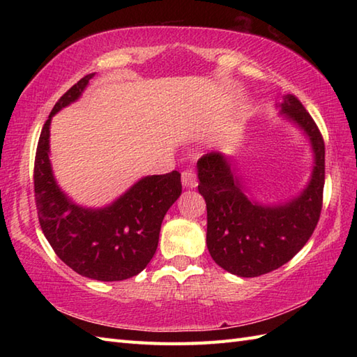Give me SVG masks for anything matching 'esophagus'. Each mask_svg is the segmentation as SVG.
I'll use <instances>...</instances> for the list:
<instances>
[{"mask_svg":"<svg viewBox=\"0 0 357 357\" xmlns=\"http://www.w3.org/2000/svg\"><path fill=\"white\" fill-rule=\"evenodd\" d=\"M181 179H183L184 187L195 188L196 185H198V178H196L195 172L190 170V169H187V170H184L183 173H181Z\"/></svg>","mask_w":357,"mask_h":357,"instance_id":"esophagus-1","label":"esophagus"}]
</instances>
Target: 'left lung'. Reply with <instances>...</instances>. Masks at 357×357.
Returning <instances> with one entry per match:
<instances>
[{
	"label": "left lung",
	"mask_w": 357,
	"mask_h": 357,
	"mask_svg": "<svg viewBox=\"0 0 357 357\" xmlns=\"http://www.w3.org/2000/svg\"><path fill=\"white\" fill-rule=\"evenodd\" d=\"M280 113L298 124L312 142V179L298 198L282 206L250 201L222 153L198 161V190L207 204V248L231 275L256 278L282 267L312 236L322 210L325 144L313 118L293 93L282 95Z\"/></svg>",
	"instance_id": "left-lung-1"
}]
</instances>
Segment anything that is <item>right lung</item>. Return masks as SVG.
Segmentation results:
<instances>
[{
	"label": "right lung",
	"mask_w": 357,
	"mask_h": 357,
	"mask_svg": "<svg viewBox=\"0 0 357 357\" xmlns=\"http://www.w3.org/2000/svg\"><path fill=\"white\" fill-rule=\"evenodd\" d=\"M95 73L86 75L59 98L38 141L33 187L41 230L53 252L78 275L96 280L136 276L153 257L162 219L183 192L181 173L173 170L138 181L104 208H84L59 190L49 159L50 121L75 102Z\"/></svg>",
	"instance_id": "1"
}]
</instances>
